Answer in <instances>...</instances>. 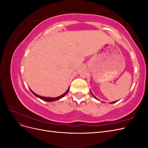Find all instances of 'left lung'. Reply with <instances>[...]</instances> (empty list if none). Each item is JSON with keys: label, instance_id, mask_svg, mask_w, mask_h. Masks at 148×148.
Wrapping results in <instances>:
<instances>
[{"label": "left lung", "instance_id": "obj_1", "mask_svg": "<svg viewBox=\"0 0 148 148\" xmlns=\"http://www.w3.org/2000/svg\"><path fill=\"white\" fill-rule=\"evenodd\" d=\"M91 95H92V96H93L94 97H95V98H96V99H97V100H99V99H97V98L96 97H95V96H94V95H92V93L91 92ZM117 101H114V102H111V104H113V103H115V102H117Z\"/></svg>", "mask_w": 148, "mask_h": 148}]
</instances>
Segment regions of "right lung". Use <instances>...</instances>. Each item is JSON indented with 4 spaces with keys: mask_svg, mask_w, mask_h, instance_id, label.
<instances>
[{
    "mask_svg": "<svg viewBox=\"0 0 148 148\" xmlns=\"http://www.w3.org/2000/svg\"><path fill=\"white\" fill-rule=\"evenodd\" d=\"M69 89H70V87L68 88V89H67V91H66L64 94H63V95L60 96H58V97H43V96H41L36 95V94L34 93V92L29 88L30 91H31V92H32L34 96H36L37 97H39V99H42V100H43V101H47V102H53V101H55L59 100L60 99H61L62 97H63L64 96H65L66 95L67 92H68L69 91Z\"/></svg>",
    "mask_w": 148,
    "mask_h": 148,
    "instance_id": "add662e5",
    "label": "right lung"
}]
</instances>
